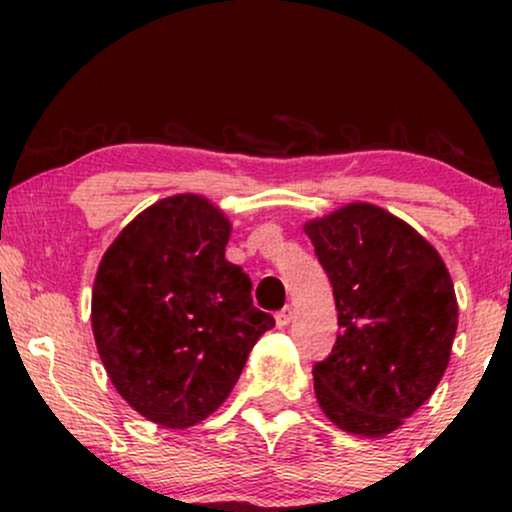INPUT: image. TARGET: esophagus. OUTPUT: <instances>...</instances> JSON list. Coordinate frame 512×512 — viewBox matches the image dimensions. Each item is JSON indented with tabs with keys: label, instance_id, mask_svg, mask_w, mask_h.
<instances>
[{
	"label": "esophagus",
	"instance_id": "esophagus-1",
	"mask_svg": "<svg viewBox=\"0 0 512 512\" xmlns=\"http://www.w3.org/2000/svg\"><path fill=\"white\" fill-rule=\"evenodd\" d=\"M291 320H293V308H291V305H286V308H281L279 313H276V325H279V327H289Z\"/></svg>",
	"mask_w": 512,
	"mask_h": 512
}]
</instances>
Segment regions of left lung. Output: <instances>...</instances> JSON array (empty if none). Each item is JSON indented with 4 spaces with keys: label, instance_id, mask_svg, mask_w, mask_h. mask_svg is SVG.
Listing matches in <instances>:
<instances>
[{
    "label": "left lung",
    "instance_id": "left-lung-1",
    "mask_svg": "<svg viewBox=\"0 0 512 512\" xmlns=\"http://www.w3.org/2000/svg\"><path fill=\"white\" fill-rule=\"evenodd\" d=\"M330 276L342 332L313 366L315 397L339 428L378 438L402 426L443 378L457 332L455 286L409 223L346 204L305 223Z\"/></svg>",
    "mask_w": 512,
    "mask_h": 512
}]
</instances>
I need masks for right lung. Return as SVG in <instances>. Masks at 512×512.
Wrapping results in <instances>:
<instances>
[{
	"label": "right lung",
	"mask_w": 512,
	"mask_h": 512,
	"mask_svg": "<svg viewBox=\"0 0 512 512\" xmlns=\"http://www.w3.org/2000/svg\"><path fill=\"white\" fill-rule=\"evenodd\" d=\"M231 223L209 199H161L105 250L91 298L98 354L134 411L166 428L204 421L274 327L226 260Z\"/></svg>",
	"instance_id": "add662e5"
}]
</instances>
